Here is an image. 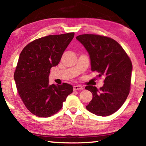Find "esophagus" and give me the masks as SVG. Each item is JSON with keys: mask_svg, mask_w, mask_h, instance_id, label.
Returning <instances> with one entry per match:
<instances>
[{"mask_svg": "<svg viewBox=\"0 0 146 146\" xmlns=\"http://www.w3.org/2000/svg\"><path fill=\"white\" fill-rule=\"evenodd\" d=\"M82 89V87L80 85H76L73 86V90L76 91V90H80Z\"/></svg>", "mask_w": 146, "mask_h": 146, "instance_id": "34e87169", "label": "esophagus"}]
</instances>
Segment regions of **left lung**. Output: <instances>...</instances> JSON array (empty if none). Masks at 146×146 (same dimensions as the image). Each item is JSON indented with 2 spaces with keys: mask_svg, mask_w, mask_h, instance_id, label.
Instances as JSON below:
<instances>
[{
  "mask_svg": "<svg viewBox=\"0 0 146 146\" xmlns=\"http://www.w3.org/2000/svg\"><path fill=\"white\" fill-rule=\"evenodd\" d=\"M76 38L90 55L91 71L105 77L100 89L86 87L93 94L86 109L98 116L111 115L121 108L129 93L133 69L130 58L117 41L108 36L84 34Z\"/></svg>",
  "mask_w": 146,
  "mask_h": 146,
  "instance_id": "left-lung-1",
  "label": "left lung"
}]
</instances>
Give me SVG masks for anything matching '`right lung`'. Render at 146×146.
I'll return each mask as SVG.
<instances>
[{
  "label": "right lung",
  "mask_w": 146,
  "mask_h": 146,
  "mask_svg": "<svg viewBox=\"0 0 146 146\" xmlns=\"http://www.w3.org/2000/svg\"><path fill=\"white\" fill-rule=\"evenodd\" d=\"M75 33L48 35L24 47L14 73L18 93L26 108L39 117H51L73 92L69 84L49 85L51 68L58 65Z\"/></svg>",
  "instance_id": "obj_1"
}]
</instances>
